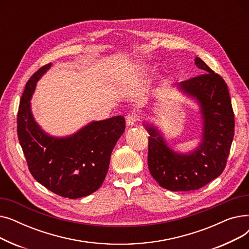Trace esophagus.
<instances>
[{
  "label": "esophagus",
  "instance_id": "1",
  "mask_svg": "<svg viewBox=\"0 0 249 249\" xmlns=\"http://www.w3.org/2000/svg\"><path fill=\"white\" fill-rule=\"evenodd\" d=\"M138 118H139V116L137 115V113H135V112L129 113L126 116V123H127V125H129V126L135 125L137 123V121H138Z\"/></svg>",
  "mask_w": 249,
  "mask_h": 249
}]
</instances>
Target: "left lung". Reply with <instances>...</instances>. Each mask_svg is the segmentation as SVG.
<instances>
[{
    "mask_svg": "<svg viewBox=\"0 0 249 249\" xmlns=\"http://www.w3.org/2000/svg\"><path fill=\"white\" fill-rule=\"evenodd\" d=\"M196 65L202 71L178 87L195 97L204 117L203 141L191 154H178L152 126L146 125L148 168L160 186L169 191H195L206 186L223 173L234 136V112L227 85L199 57Z\"/></svg>",
    "mask_w": 249,
    "mask_h": 249,
    "instance_id": "8db88e82",
    "label": "left lung"
}]
</instances>
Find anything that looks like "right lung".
I'll use <instances>...</instances> for the list:
<instances>
[{
    "instance_id": "1",
    "label": "right lung",
    "mask_w": 249,
    "mask_h": 249,
    "mask_svg": "<svg viewBox=\"0 0 249 249\" xmlns=\"http://www.w3.org/2000/svg\"><path fill=\"white\" fill-rule=\"evenodd\" d=\"M43 65L27 82L17 114V134L29 172L49 191L77 199L96 192L106 178L111 153L125 130L123 116L91 122L67 138L45 134L33 119L30 98Z\"/></svg>"
}]
</instances>
